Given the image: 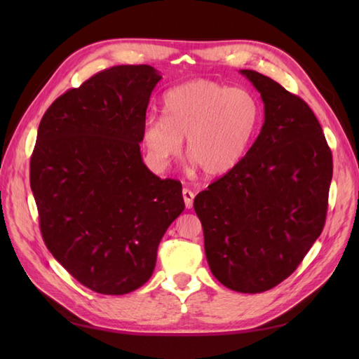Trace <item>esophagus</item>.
I'll return each instance as SVG.
<instances>
[{
  "mask_svg": "<svg viewBox=\"0 0 359 359\" xmlns=\"http://www.w3.org/2000/svg\"><path fill=\"white\" fill-rule=\"evenodd\" d=\"M182 196H184L185 207L187 208H191L193 207V201H194V193L191 191V189L184 188V189H182Z\"/></svg>",
  "mask_w": 359,
  "mask_h": 359,
  "instance_id": "obj_1",
  "label": "esophagus"
}]
</instances>
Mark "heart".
I'll return each mask as SVG.
<instances>
[{"label": "heart", "mask_w": 359, "mask_h": 359, "mask_svg": "<svg viewBox=\"0 0 359 359\" xmlns=\"http://www.w3.org/2000/svg\"><path fill=\"white\" fill-rule=\"evenodd\" d=\"M261 121V104L248 89L196 80L163 97V117L149 116L142 126V144L154 170H166L184 148L194 166L220 175L238 165Z\"/></svg>", "instance_id": "heart-1"}]
</instances>
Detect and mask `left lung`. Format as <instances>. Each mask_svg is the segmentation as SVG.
Instances as JSON below:
<instances>
[{"mask_svg":"<svg viewBox=\"0 0 359 359\" xmlns=\"http://www.w3.org/2000/svg\"><path fill=\"white\" fill-rule=\"evenodd\" d=\"M264 102V125L231 171L194 199L215 278L262 293L292 274L321 234L332 151L309 104L279 83L242 69Z\"/></svg>","mask_w":359,"mask_h":359,"instance_id":"8db88e82","label":"left lung"}]
</instances>
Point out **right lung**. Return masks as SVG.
<instances>
[{"label": "right lung", "mask_w": 359, "mask_h": 359, "mask_svg": "<svg viewBox=\"0 0 359 359\" xmlns=\"http://www.w3.org/2000/svg\"><path fill=\"white\" fill-rule=\"evenodd\" d=\"M148 65L114 66L53 102L38 126L30 188L52 256L80 284L126 294L147 282L157 248L184 211L182 184L143 163Z\"/></svg>", "instance_id": "1"}]
</instances>
